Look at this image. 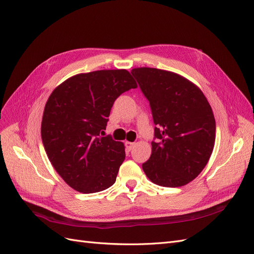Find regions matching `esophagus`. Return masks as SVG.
<instances>
[{"label":"esophagus","instance_id":"34e87169","mask_svg":"<svg viewBox=\"0 0 254 254\" xmlns=\"http://www.w3.org/2000/svg\"><path fill=\"white\" fill-rule=\"evenodd\" d=\"M126 144V148H127V150H131L134 146H135V143H131V142H126L125 143Z\"/></svg>","mask_w":254,"mask_h":254}]
</instances>
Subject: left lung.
Masks as SVG:
<instances>
[{"mask_svg": "<svg viewBox=\"0 0 254 254\" xmlns=\"http://www.w3.org/2000/svg\"><path fill=\"white\" fill-rule=\"evenodd\" d=\"M131 74L149 101L159 139L152 142L143 171L158 186H186L213 152L216 124L211 106L202 91L179 74L145 66L132 68Z\"/></svg>", "mask_w": 254, "mask_h": 254, "instance_id": "1", "label": "left lung"}]
</instances>
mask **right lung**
<instances>
[{"mask_svg":"<svg viewBox=\"0 0 254 254\" xmlns=\"http://www.w3.org/2000/svg\"><path fill=\"white\" fill-rule=\"evenodd\" d=\"M136 87L122 68L76 74L52 92L43 111L42 142L53 167L75 190L96 193L115 182L125 146L99 133L115 99Z\"/></svg>","mask_w":254,"mask_h":254,"instance_id":"right-lung-1","label":"right lung"}]
</instances>
